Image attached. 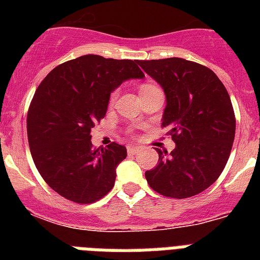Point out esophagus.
Returning a JSON list of instances; mask_svg holds the SVG:
<instances>
[{
    "label": "esophagus",
    "instance_id": "1",
    "mask_svg": "<svg viewBox=\"0 0 260 260\" xmlns=\"http://www.w3.org/2000/svg\"><path fill=\"white\" fill-rule=\"evenodd\" d=\"M126 151H128V154H138L139 151H140V147L128 146V147H126Z\"/></svg>",
    "mask_w": 260,
    "mask_h": 260
}]
</instances>
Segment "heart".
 Returning <instances> with one entry per match:
<instances>
[{"label":"heart","mask_w":260,"mask_h":260,"mask_svg":"<svg viewBox=\"0 0 260 260\" xmlns=\"http://www.w3.org/2000/svg\"><path fill=\"white\" fill-rule=\"evenodd\" d=\"M151 87H155V86L154 85H151V83H144V85H142V86H140V91H142V90L151 89ZM114 98H116V93H112V95H110V101H113Z\"/></svg>","instance_id":"b5f03b06"}]
</instances>
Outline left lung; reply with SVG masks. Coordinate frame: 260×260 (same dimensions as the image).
<instances>
[{"instance_id":"8db88e82","label":"left lung","mask_w":260,"mask_h":260,"mask_svg":"<svg viewBox=\"0 0 260 260\" xmlns=\"http://www.w3.org/2000/svg\"><path fill=\"white\" fill-rule=\"evenodd\" d=\"M163 87V128L175 142L160 151L158 166L146 171L151 189L165 197L189 198L216 182L230 158L236 129L230 94L208 67L182 58L138 60Z\"/></svg>"}]
</instances>
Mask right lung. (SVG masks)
<instances>
[{"mask_svg":"<svg viewBox=\"0 0 260 260\" xmlns=\"http://www.w3.org/2000/svg\"><path fill=\"white\" fill-rule=\"evenodd\" d=\"M138 60L83 55L55 67L36 89L26 116L35 166L47 185L77 204H91L114 186L126 148L91 146L90 131L105 117L110 93L142 79Z\"/></svg>","mask_w":260,"mask_h":260,"instance_id":"1","label":"right lung"}]
</instances>
